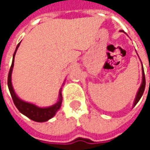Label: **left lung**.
I'll use <instances>...</instances> for the list:
<instances>
[{"label": "left lung", "mask_w": 150, "mask_h": 150, "mask_svg": "<svg viewBox=\"0 0 150 150\" xmlns=\"http://www.w3.org/2000/svg\"><path fill=\"white\" fill-rule=\"evenodd\" d=\"M142 71H143V80H142V84L139 88V89L137 93V95H136L135 100H134V107L135 106L136 104L138 103V102L139 101V99L141 98L142 95L144 92V88H145V77H144V68H142Z\"/></svg>", "instance_id": "obj_1"}]
</instances>
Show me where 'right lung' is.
Listing matches in <instances>:
<instances>
[{
    "instance_id": "add662e5",
    "label": "right lung",
    "mask_w": 150,
    "mask_h": 150,
    "mask_svg": "<svg viewBox=\"0 0 150 150\" xmlns=\"http://www.w3.org/2000/svg\"><path fill=\"white\" fill-rule=\"evenodd\" d=\"M20 43H18L16 48V51L13 54L12 63H11V66L10 71H9L8 79H7L9 91L11 93V98L13 99L14 104L22 114L26 115L27 118H29L33 121H36V122H46V121L49 120L50 118H52L56 114L57 111L60 108L62 101V92L61 91L59 92V99L57 101V103H55L52 106L48 107V108H39V107L36 106L35 104L26 103L25 101L21 100L16 96V93L14 92V89H13L12 84H11V72H12V69H13V66H14L15 55H16V50L18 48Z\"/></svg>"
}]
</instances>
